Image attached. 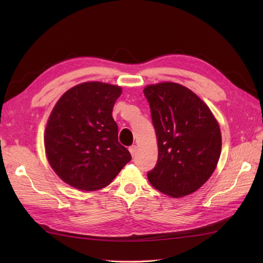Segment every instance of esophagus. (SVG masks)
<instances>
[{"instance_id": "1", "label": "esophagus", "mask_w": 263, "mask_h": 263, "mask_svg": "<svg viewBox=\"0 0 263 263\" xmlns=\"http://www.w3.org/2000/svg\"><path fill=\"white\" fill-rule=\"evenodd\" d=\"M136 151H137V146L133 145V146L129 147V153H130V155H132L133 157H134L135 155H136Z\"/></svg>"}]
</instances>
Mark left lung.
I'll return each mask as SVG.
<instances>
[{
    "instance_id": "8db88e82",
    "label": "left lung",
    "mask_w": 263,
    "mask_h": 263,
    "mask_svg": "<svg viewBox=\"0 0 263 263\" xmlns=\"http://www.w3.org/2000/svg\"><path fill=\"white\" fill-rule=\"evenodd\" d=\"M158 141L150 184L171 197L195 192L216 168L221 150L219 125L210 107L187 87L173 82L144 89Z\"/></svg>"
}]
</instances>
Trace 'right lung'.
I'll return each instance as SVG.
<instances>
[{"instance_id":"1","label":"right lung","mask_w":263,"mask_h":263,"mask_svg":"<svg viewBox=\"0 0 263 263\" xmlns=\"http://www.w3.org/2000/svg\"><path fill=\"white\" fill-rule=\"evenodd\" d=\"M121 94L118 85L84 82L55 103L46 126L45 149L51 168L67 184L84 191L105 187L132 160L118 142L112 116Z\"/></svg>"}]
</instances>
